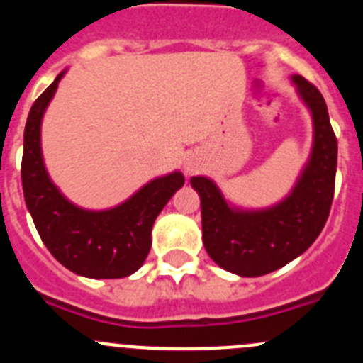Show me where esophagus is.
<instances>
[{"instance_id":"1","label":"esophagus","mask_w":363,"mask_h":363,"mask_svg":"<svg viewBox=\"0 0 363 363\" xmlns=\"http://www.w3.org/2000/svg\"><path fill=\"white\" fill-rule=\"evenodd\" d=\"M185 171L187 172L194 171V163H192V160H187V162H185Z\"/></svg>"}]
</instances>
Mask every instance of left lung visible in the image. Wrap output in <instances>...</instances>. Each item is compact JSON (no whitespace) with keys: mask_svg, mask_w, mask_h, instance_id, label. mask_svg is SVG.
<instances>
[{"mask_svg":"<svg viewBox=\"0 0 363 363\" xmlns=\"http://www.w3.org/2000/svg\"><path fill=\"white\" fill-rule=\"evenodd\" d=\"M293 79L313 112L314 147L287 200L267 211L242 213L230 209L211 179L191 178L201 198L205 251L220 267L240 277H264L306 252L331 211L338 142L322 92L301 76Z\"/></svg>","mask_w":363,"mask_h":363,"instance_id":"left-lung-1","label":"left lung"}]
</instances>
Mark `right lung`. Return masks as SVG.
I'll use <instances>...</instances> for the list:
<instances>
[{
  "instance_id": "obj_1",
  "label": "right lung",
  "mask_w": 363,
  "mask_h": 363,
  "mask_svg": "<svg viewBox=\"0 0 363 363\" xmlns=\"http://www.w3.org/2000/svg\"><path fill=\"white\" fill-rule=\"evenodd\" d=\"M62 76L41 92L28 112L21 160L25 203L41 240L60 264L86 278L129 277L145 262L154 220L185 178L172 172L152 179L130 200L99 213L67 201L47 176L40 147L41 118Z\"/></svg>"
}]
</instances>
